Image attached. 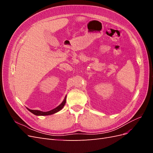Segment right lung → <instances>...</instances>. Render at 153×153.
Masks as SVG:
<instances>
[{
	"label": "right lung",
	"instance_id": "add662e5",
	"mask_svg": "<svg viewBox=\"0 0 153 153\" xmlns=\"http://www.w3.org/2000/svg\"><path fill=\"white\" fill-rule=\"evenodd\" d=\"M66 101V96H65V98H64L62 102L58 106H57L56 108H53V110L48 111V112H43V111H40V110H30L28 108H27L29 111H30L31 113H32L36 115H49L53 114L55 113H57L59 112V111L61 110L64 107V106L65 105Z\"/></svg>",
	"mask_w": 153,
	"mask_h": 153
}]
</instances>
